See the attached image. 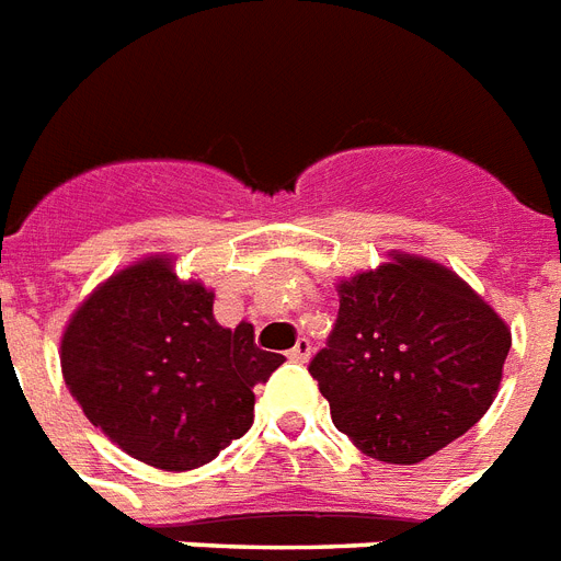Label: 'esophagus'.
Returning <instances> with one entry per match:
<instances>
[{"instance_id":"34e87169","label":"esophagus","mask_w":561,"mask_h":561,"mask_svg":"<svg viewBox=\"0 0 561 561\" xmlns=\"http://www.w3.org/2000/svg\"><path fill=\"white\" fill-rule=\"evenodd\" d=\"M309 355H312V344H309L307 337H300L298 344L291 346L289 353H286V358H289V360H295V364H307V360H309Z\"/></svg>"}]
</instances>
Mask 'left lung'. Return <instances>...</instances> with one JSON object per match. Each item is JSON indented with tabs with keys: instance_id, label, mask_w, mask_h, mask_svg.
<instances>
[{
	"instance_id": "obj_1",
	"label": "left lung",
	"mask_w": 561,
	"mask_h": 561,
	"mask_svg": "<svg viewBox=\"0 0 561 561\" xmlns=\"http://www.w3.org/2000/svg\"><path fill=\"white\" fill-rule=\"evenodd\" d=\"M335 327L309 364L335 427L387 465H419L496 398L511 330L450 270L396 254L337 286Z\"/></svg>"
}]
</instances>
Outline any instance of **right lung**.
<instances>
[{"label": "right lung", "instance_id": "obj_1", "mask_svg": "<svg viewBox=\"0 0 561 561\" xmlns=\"http://www.w3.org/2000/svg\"><path fill=\"white\" fill-rule=\"evenodd\" d=\"M215 291L183 284L169 257L108 277L62 335V375L85 419L128 456L192 470L252 427L254 387L284 355L254 344L252 323L224 330Z\"/></svg>", "mask_w": 561, "mask_h": 561}]
</instances>
